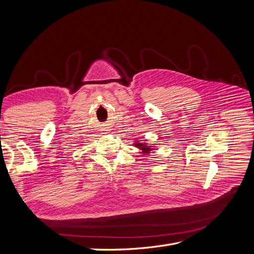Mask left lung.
I'll use <instances>...</instances> for the list:
<instances>
[{
	"instance_id": "obj_1",
	"label": "left lung",
	"mask_w": 254,
	"mask_h": 254,
	"mask_svg": "<svg viewBox=\"0 0 254 254\" xmlns=\"http://www.w3.org/2000/svg\"><path fill=\"white\" fill-rule=\"evenodd\" d=\"M136 146H139V147L143 150V151H145V152H148L149 150H151V148L150 147H147V146H146V144H142V143H136L135 144Z\"/></svg>"
}]
</instances>
